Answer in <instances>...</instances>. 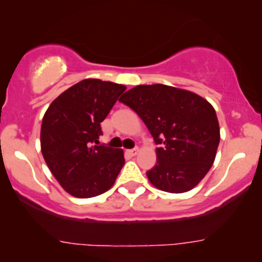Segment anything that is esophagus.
I'll return each mask as SVG.
<instances>
[{"label":"esophagus","instance_id":"1","mask_svg":"<svg viewBox=\"0 0 262 262\" xmlns=\"http://www.w3.org/2000/svg\"><path fill=\"white\" fill-rule=\"evenodd\" d=\"M138 152H139V149H132V150H128V154L130 156H137L138 155Z\"/></svg>","mask_w":262,"mask_h":262}]
</instances>
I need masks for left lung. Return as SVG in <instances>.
<instances>
[{
	"mask_svg": "<svg viewBox=\"0 0 262 262\" xmlns=\"http://www.w3.org/2000/svg\"><path fill=\"white\" fill-rule=\"evenodd\" d=\"M119 101L159 145L156 165L146 172L151 184L174 194L196 187L215 162L221 138L213 106L193 91L163 84L137 85Z\"/></svg>",
	"mask_w": 262,
	"mask_h": 262,
	"instance_id": "8db88e82",
	"label": "left lung"
}]
</instances>
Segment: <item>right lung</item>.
Here are the masks:
<instances>
[{
	"mask_svg": "<svg viewBox=\"0 0 262 262\" xmlns=\"http://www.w3.org/2000/svg\"><path fill=\"white\" fill-rule=\"evenodd\" d=\"M125 89L122 84L89 78L63 91L46 110L41 152L53 177L72 196H97L115 184L124 152L95 144L102 134L100 123Z\"/></svg>",
	"mask_w": 262,
	"mask_h": 262,
	"instance_id": "1",
	"label": "right lung"
}]
</instances>
